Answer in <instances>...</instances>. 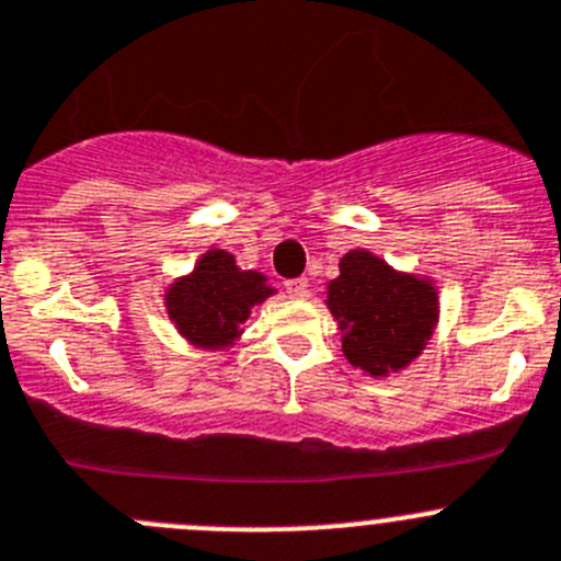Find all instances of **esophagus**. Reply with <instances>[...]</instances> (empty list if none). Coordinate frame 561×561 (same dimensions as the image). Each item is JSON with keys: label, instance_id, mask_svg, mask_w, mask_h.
Listing matches in <instances>:
<instances>
[{"label": "esophagus", "instance_id": "1", "mask_svg": "<svg viewBox=\"0 0 561 561\" xmlns=\"http://www.w3.org/2000/svg\"><path fill=\"white\" fill-rule=\"evenodd\" d=\"M284 289H286V295L289 297H308L311 295V291H308V277H291V280H286L284 284Z\"/></svg>", "mask_w": 561, "mask_h": 561}]
</instances>
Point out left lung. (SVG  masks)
<instances>
[{
  "instance_id": "8db88e82",
  "label": "left lung",
  "mask_w": 561,
  "mask_h": 561,
  "mask_svg": "<svg viewBox=\"0 0 561 561\" xmlns=\"http://www.w3.org/2000/svg\"><path fill=\"white\" fill-rule=\"evenodd\" d=\"M328 286V308L344 330V355L371 377L399 371L421 355L437 322L430 280L391 270L369 250H350Z\"/></svg>"
}]
</instances>
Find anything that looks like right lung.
<instances>
[{"label": "right lung", "instance_id": "1", "mask_svg": "<svg viewBox=\"0 0 561 561\" xmlns=\"http://www.w3.org/2000/svg\"><path fill=\"white\" fill-rule=\"evenodd\" d=\"M272 295L266 277L239 270L226 250H209L192 275L179 277L164 295L168 313L186 341L204 350H222L237 341L250 308Z\"/></svg>", "mask_w": 561, "mask_h": 561}]
</instances>
